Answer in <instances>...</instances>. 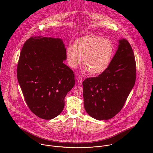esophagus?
Wrapping results in <instances>:
<instances>
[{"mask_svg": "<svg viewBox=\"0 0 153 153\" xmlns=\"http://www.w3.org/2000/svg\"><path fill=\"white\" fill-rule=\"evenodd\" d=\"M77 79H78V84H79L80 85H82V80H83L82 77L81 75H79V76H78Z\"/></svg>", "mask_w": 153, "mask_h": 153, "instance_id": "1", "label": "esophagus"}]
</instances>
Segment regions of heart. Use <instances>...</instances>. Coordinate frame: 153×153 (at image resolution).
I'll use <instances>...</instances> for the list:
<instances>
[{"label":"heart","mask_w":153,"mask_h":153,"mask_svg":"<svg viewBox=\"0 0 153 153\" xmlns=\"http://www.w3.org/2000/svg\"><path fill=\"white\" fill-rule=\"evenodd\" d=\"M114 52V47L110 40L91 34L77 39L74 45H68L66 53L68 65L71 68H76L83 57L85 70L92 75H99L109 66Z\"/></svg>","instance_id":"heart-1"}]
</instances>
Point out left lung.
I'll return each mask as SVG.
<instances>
[{"mask_svg": "<svg viewBox=\"0 0 153 153\" xmlns=\"http://www.w3.org/2000/svg\"><path fill=\"white\" fill-rule=\"evenodd\" d=\"M135 78L134 52L126 39H120L107 69L98 76L88 78L82 82L87 112L98 120L114 117L123 107Z\"/></svg>", "mask_w": 153, "mask_h": 153, "instance_id": "left-lung-1", "label": "left lung"}]
</instances>
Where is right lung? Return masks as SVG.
I'll list each match as a JSON object with an SVG mask.
<instances>
[{"label": "right lung", "instance_id": "1", "mask_svg": "<svg viewBox=\"0 0 153 153\" xmlns=\"http://www.w3.org/2000/svg\"><path fill=\"white\" fill-rule=\"evenodd\" d=\"M61 39L32 36L22 48L17 77L25 101L38 117L51 120L62 112L67 93L75 85Z\"/></svg>", "mask_w": 153, "mask_h": 153}]
</instances>
